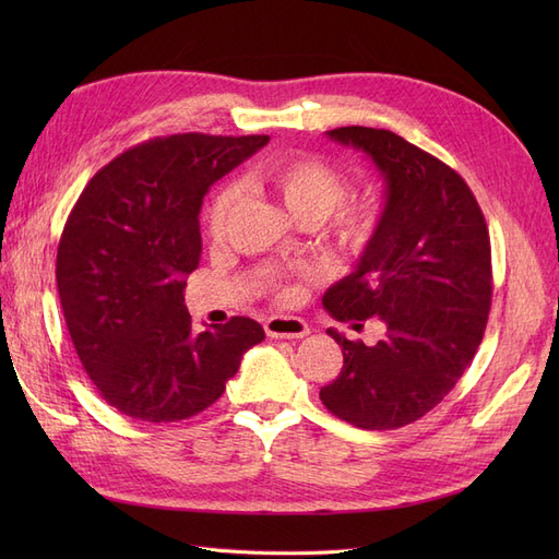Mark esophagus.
Returning <instances> with one entry per match:
<instances>
[{
  "label": "esophagus",
  "instance_id": "esophagus-1",
  "mask_svg": "<svg viewBox=\"0 0 559 559\" xmlns=\"http://www.w3.org/2000/svg\"><path fill=\"white\" fill-rule=\"evenodd\" d=\"M263 326L270 337H306L310 333V326L300 317L275 314L265 319Z\"/></svg>",
  "mask_w": 559,
  "mask_h": 559
}]
</instances>
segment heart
Instances as JSON below:
<instances>
[{
    "mask_svg": "<svg viewBox=\"0 0 559 559\" xmlns=\"http://www.w3.org/2000/svg\"><path fill=\"white\" fill-rule=\"evenodd\" d=\"M251 177L267 191H273L282 205L298 222L314 224L324 218L335 240L345 247H361L368 242L378 226V205L368 198L344 200L347 191L345 177L326 160L314 156H273L253 165ZM238 189L224 183L207 207V226L212 235L224 230L228 212ZM296 289L284 286L282 298H292Z\"/></svg>",
    "mask_w": 559,
    "mask_h": 559,
    "instance_id": "obj_1",
    "label": "heart"
}]
</instances>
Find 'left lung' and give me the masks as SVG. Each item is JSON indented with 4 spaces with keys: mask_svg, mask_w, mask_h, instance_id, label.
<instances>
[{
    "mask_svg": "<svg viewBox=\"0 0 559 559\" xmlns=\"http://www.w3.org/2000/svg\"><path fill=\"white\" fill-rule=\"evenodd\" d=\"M357 148L384 179V210L354 273L321 298L337 321L376 317L382 341L343 347V370L319 399L349 425L399 429L427 415L464 376L492 306L485 216L452 167L399 134L347 126L326 132Z\"/></svg>",
    "mask_w": 559,
    "mask_h": 559,
    "instance_id": "left-lung-1",
    "label": "left lung"
}]
</instances>
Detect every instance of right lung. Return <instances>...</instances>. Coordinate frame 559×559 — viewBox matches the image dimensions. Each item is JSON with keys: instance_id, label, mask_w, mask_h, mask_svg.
<instances>
[{"instance_id": "add662e5", "label": "right lung", "mask_w": 559, "mask_h": 559, "mask_svg": "<svg viewBox=\"0 0 559 559\" xmlns=\"http://www.w3.org/2000/svg\"><path fill=\"white\" fill-rule=\"evenodd\" d=\"M267 134H170L105 165L67 218L56 280L74 349L103 399L142 421L193 417L224 394L259 321L193 331L183 286L200 261L202 198Z\"/></svg>"}]
</instances>
